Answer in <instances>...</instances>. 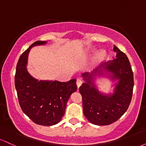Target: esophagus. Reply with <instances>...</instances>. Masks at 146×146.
<instances>
[{
    "label": "esophagus",
    "instance_id": "1",
    "mask_svg": "<svg viewBox=\"0 0 146 146\" xmlns=\"http://www.w3.org/2000/svg\"><path fill=\"white\" fill-rule=\"evenodd\" d=\"M82 83H83L82 80H80V79H78V80H77V82H76V84H77V86H78V88H79V87L81 86V85L82 84Z\"/></svg>",
    "mask_w": 146,
    "mask_h": 146
}]
</instances>
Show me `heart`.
<instances>
[{
    "label": "heart",
    "mask_w": 146,
    "mask_h": 146,
    "mask_svg": "<svg viewBox=\"0 0 146 146\" xmlns=\"http://www.w3.org/2000/svg\"><path fill=\"white\" fill-rule=\"evenodd\" d=\"M105 56H106V53H105L104 51H102L100 52V53H99L98 56H97V58H98V60H101L104 59V58Z\"/></svg>",
    "instance_id": "heart-1"
}]
</instances>
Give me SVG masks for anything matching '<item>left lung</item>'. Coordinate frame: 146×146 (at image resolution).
Segmentation results:
<instances>
[{
	"label": "left lung",
	"instance_id": "obj_1",
	"mask_svg": "<svg viewBox=\"0 0 146 146\" xmlns=\"http://www.w3.org/2000/svg\"><path fill=\"white\" fill-rule=\"evenodd\" d=\"M116 58L103 63L91 73L82 75L85 82L79 88L82 97L84 115L93 124L106 125L115 122L125 113L131 102L134 80L128 57L114 46ZM109 74L117 80L113 93L106 95L96 88L94 80L96 75Z\"/></svg>",
	"mask_w": 146,
	"mask_h": 146
}]
</instances>
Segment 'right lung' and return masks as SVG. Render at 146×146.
I'll use <instances>...</instances> for the list:
<instances>
[{
  "label": "right lung",
  "instance_id": "1",
  "mask_svg": "<svg viewBox=\"0 0 146 146\" xmlns=\"http://www.w3.org/2000/svg\"><path fill=\"white\" fill-rule=\"evenodd\" d=\"M46 43L35 42L22 53L16 66L15 87L23 113L37 124L49 126L61 121L68 99L78 87L75 79L66 82L39 81L28 73L27 64L30 49Z\"/></svg>",
  "mask_w": 146,
  "mask_h": 146
}]
</instances>
